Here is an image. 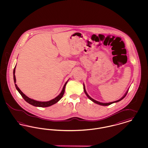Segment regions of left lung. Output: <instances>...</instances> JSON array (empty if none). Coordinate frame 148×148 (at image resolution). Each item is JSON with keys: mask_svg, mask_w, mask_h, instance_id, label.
<instances>
[{"mask_svg": "<svg viewBox=\"0 0 148 148\" xmlns=\"http://www.w3.org/2000/svg\"><path fill=\"white\" fill-rule=\"evenodd\" d=\"M84 92L85 93V94L86 95V96L89 98V99H90L94 103H96V104H98L99 105H100V106H109V105H110V104H113L114 103H117V102H118V101H119L120 100H121L123 98H125V97L127 95V92H128V90H127V91L126 92V93H125V94L121 98L119 99V100H116V101H113V102H111V103H100V102H99L98 101H97V100H95L94 99H93L88 94V93L86 92V90H85V88L84 84Z\"/></svg>", "mask_w": 148, "mask_h": 148, "instance_id": "obj_1", "label": "left lung"}]
</instances>
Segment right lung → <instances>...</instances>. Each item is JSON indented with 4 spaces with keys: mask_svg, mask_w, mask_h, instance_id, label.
I'll return each mask as SVG.
<instances>
[{
    "mask_svg": "<svg viewBox=\"0 0 148 148\" xmlns=\"http://www.w3.org/2000/svg\"><path fill=\"white\" fill-rule=\"evenodd\" d=\"M15 66L14 68V71H13V77H14V83H15V86L16 87V89H17V90L18 91V92L21 94V97L23 98V99L27 102L29 104L32 105V106H38V107H48L50 106H52L54 104L56 103L58 101H59L61 98L63 97V96L64 94V92H65V86L66 83H68V80L65 83V84H64L63 86V90L62 92L60 93V94L57 96L56 98H55L50 101H36L35 100H33V99H32L29 98L27 96H26L23 92H21V90H20V89L18 87L17 85L15 84L16 83V79H15Z\"/></svg>",
    "mask_w": 148,
    "mask_h": 148,
    "instance_id": "add662e5",
    "label": "right lung"
}]
</instances>
